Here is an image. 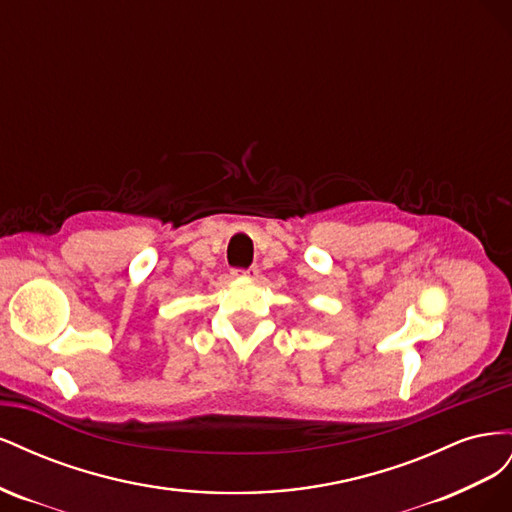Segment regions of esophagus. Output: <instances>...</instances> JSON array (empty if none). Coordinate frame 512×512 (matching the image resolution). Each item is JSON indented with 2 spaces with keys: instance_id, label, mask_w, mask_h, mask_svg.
Listing matches in <instances>:
<instances>
[{
  "instance_id": "obj_1",
  "label": "esophagus",
  "mask_w": 512,
  "mask_h": 512,
  "mask_svg": "<svg viewBox=\"0 0 512 512\" xmlns=\"http://www.w3.org/2000/svg\"><path fill=\"white\" fill-rule=\"evenodd\" d=\"M258 267H250L247 271H241V275H245V277H258ZM237 275H239V271H237Z\"/></svg>"
}]
</instances>
